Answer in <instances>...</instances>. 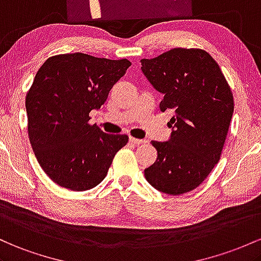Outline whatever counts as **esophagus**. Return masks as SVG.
Returning <instances> with one entry per match:
<instances>
[{
	"label": "esophagus",
	"instance_id": "34e87169",
	"mask_svg": "<svg viewBox=\"0 0 261 261\" xmlns=\"http://www.w3.org/2000/svg\"><path fill=\"white\" fill-rule=\"evenodd\" d=\"M129 142L132 144H136V145H139V144H143V143H145L144 139H138V138H134V137H129Z\"/></svg>",
	"mask_w": 261,
	"mask_h": 261
}]
</instances>
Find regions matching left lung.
<instances>
[{"label": "left lung", "mask_w": 261, "mask_h": 261, "mask_svg": "<svg viewBox=\"0 0 261 261\" xmlns=\"http://www.w3.org/2000/svg\"><path fill=\"white\" fill-rule=\"evenodd\" d=\"M142 71L163 93L160 111L172 110L168 142L151 144L155 163L144 170L146 181L164 194L192 191L219 162L234 99L218 64L202 49L174 48L153 59H142Z\"/></svg>", "instance_id": "1"}]
</instances>
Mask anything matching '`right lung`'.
<instances>
[{
	"label": "right lung",
	"instance_id": "obj_1",
	"mask_svg": "<svg viewBox=\"0 0 261 261\" xmlns=\"http://www.w3.org/2000/svg\"><path fill=\"white\" fill-rule=\"evenodd\" d=\"M130 61L83 53L50 57L38 70L25 97L34 154L55 184L86 191L106 177L113 158L128 143L90 124V112L106 102Z\"/></svg>",
	"mask_w": 261,
	"mask_h": 261
}]
</instances>
